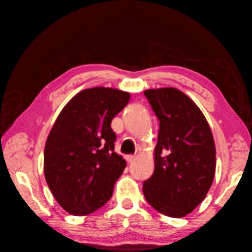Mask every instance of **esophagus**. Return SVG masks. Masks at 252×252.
<instances>
[{"label": "esophagus", "instance_id": "esophagus-1", "mask_svg": "<svg viewBox=\"0 0 252 252\" xmlns=\"http://www.w3.org/2000/svg\"><path fill=\"white\" fill-rule=\"evenodd\" d=\"M134 158H135V155H132V154H129V155H126V159L127 162H132Z\"/></svg>", "mask_w": 252, "mask_h": 252}]
</instances>
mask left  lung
<instances>
[{
  "label": "left lung",
  "mask_w": 252,
  "mask_h": 252,
  "mask_svg": "<svg viewBox=\"0 0 252 252\" xmlns=\"http://www.w3.org/2000/svg\"><path fill=\"white\" fill-rule=\"evenodd\" d=\"M159 120L154 172L143 194L154 209L185 217L205 199L216 171V148L207 120L189 95L173 87L144 91Z\"/></svg>",
  "instance_id": "obj_1"
}]
</instances>
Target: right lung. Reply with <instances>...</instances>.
Instances as JSON below:
<instances>
[{
    "instance_id": "add662e5",
    "label": "right lung",
    "mask_w": 252,
    "mask_h": 252,
    "mask_svg": "<svg viewBox=\"0 0 252 252\" xmlns=\"http://www.w3.org/2000/svg\"><path fill=\"white\" fill-rule=\"evenodd\" d=\"M129 100L126 91L94 87L74 95L58 114L45 144L44 173L67 213L85 216L111 198L126 163L114 152L110 125Z\"/></svg>"
}]
</instances>
